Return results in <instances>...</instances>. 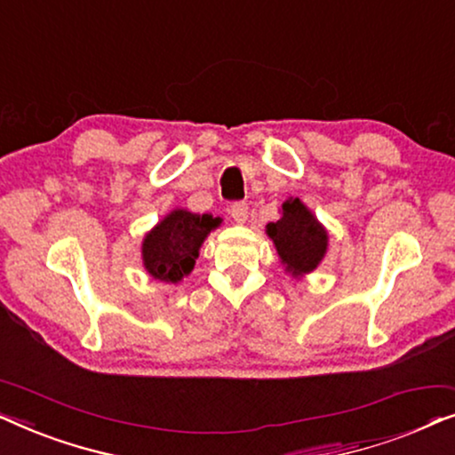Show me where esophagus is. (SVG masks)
I'll list each match as a JSON object with an SVG mask.
<instances>
[{
    "instance_id": "esophagus-1",
    "label": "esophagus",
    "mask_w": 455,
    "mask_h": 455,
    "mask_svg": "<svg viewBox=\"0 0 455 455\" xmlns=\"http://www.w3.org/2000/svg\"><path fill=\"white\" fill-rule=\"evenodd\" d=\"M229 215H232V220L235 223H246V220H248V204L246 203H234L232 207H229Z\"/></svg>"
}]
</instances>
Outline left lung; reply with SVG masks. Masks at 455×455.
<instances>
[{
    "label": "left lung",
    "instance_id": "obj_1",
    "mask_svg": "<svg viewBox=\"0 0 455 455\" xmlns=\"http://www.w3.org/2000/svg\"><path fill=\"white\" fill-rule=\"evenodd\" d=\"M282 217L267 223L265 232L275 246L279 263L285 273L300 279L313 273L325 259L329 248V234L313 211L298 196H290L282 204Z\"/></svg>",
    "mask_w": 455,
    "mask_h": 455
}]
</instances>
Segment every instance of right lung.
<instances>
[{"label": "right lung", "instance_id": "1", "mask_svg": "<svg viewBox=\"0 0 455 455\" xmlns=\"http://www.w3.org/2000/svg\"><path fill=\"white\" fill-rule=\"evenodd\" d=\"M221 226V217L173 209L142 238V267L153 279L178 283L195 269L207 235Z\"/></svg>", "mask_w": 455, "mask_h": 455}]
</instances>
